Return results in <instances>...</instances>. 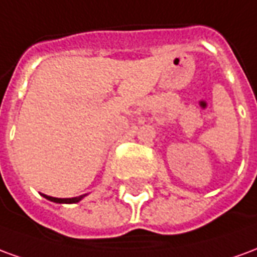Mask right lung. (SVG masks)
<instances>
[{"label": "right lung", "instance_id": "add662e5", "mask_svg": "<svg viewBox=\"0 0 257 257\" xmlns=\"http://www.w3.org/2000/svg\"><path fill=\"white\" fill-rule=\"evenodd\" d=\"M42 195L49 201L58 202V204H75V202H79L85 197V195H81V197H74V198H55V197H49V195H45V194H42Z\"/></svg>", "mask_w": 257, "mask_h": 257}]
</instances>
